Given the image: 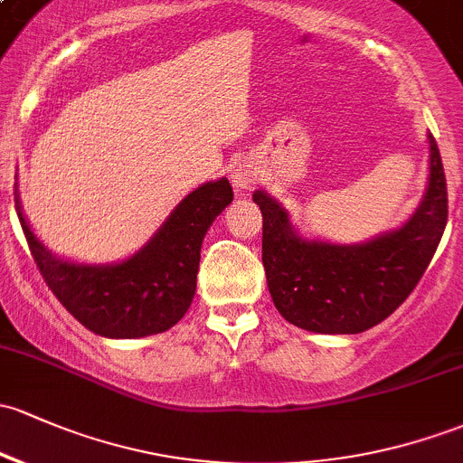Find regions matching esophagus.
Returning a JSON list of instances; mask_svg holds the SVG:
<instances>
[{"label": "esophagus", "mask_w": 463, "mask_h": 463, "mask_svg": "<svg viewBox=\"0 0 463 463\" xmlns=\"http://www.w3.org/2000/svg\"><path fill=\"white\" fill-rule=\"evenodd\" d=\"M232 181L233 185H236V190H247V187L256 181V174L247 170V167H238V170H233L232 174Z\"/></svg>", "instance_id": "obj_1"}]
</instances>
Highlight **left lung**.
I'll use <instances>...</instances> for the list:
<instances>
[{
    "instance_id": "obj_1",
    "label": "left lung",
    "mask_w": 463,
    "mask_h": 463,
    "mask_svg": "<svg viewBox=\"0 0 463 463\" xmlns=\"http://www.w3.org/2000/svg\"><path fill=\"white\" fill-rule=\"evenodd\" d=\"M429 190L402 230L364 245L302 241L287 212L253 194L262 212V265L273 305L291 325L313 333H362L391 316L430 265L449 221V192L435 137Z\"/></svg>"
}]
</instances>
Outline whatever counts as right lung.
<instances>
[{"label": "right lung", "instance_id": "1", "mask_svg": "<svg viewBox=\"0 0 463 463\" xmlns=\"http://www.w3.org/2000/svg\"><path fill=\"white\" fill-rule=\"evenodd\" d=\"M232 198L227 178L205 183L172 212L141 251L108 267L54 258L28 227L17 194L14 210L39 273L68 313L103 337H146L172 329L190 309L203 238Z\"/></svg>", "mask_w": 463, "mask_h": 463}]
</instances>
